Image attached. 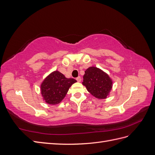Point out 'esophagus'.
I'll use <instances>...</instances> for the list:
<instances>
[{
  "label": "esophagus",
  "instance_id": "34e87169",
  "mask_svg": "<svg viewBox=\"0 0 155 155\" xmlns=\"http://www.w3.org/2000/svg\"><path fill=\"white\" fill-rule=\"evenodd\" d=\"M76 80H77V81H78V82H81V77H80V76L78 77V78H76Z\"/></svg>",
  "mask_w": 155,
  "mask_h": 155
}]
</instances>
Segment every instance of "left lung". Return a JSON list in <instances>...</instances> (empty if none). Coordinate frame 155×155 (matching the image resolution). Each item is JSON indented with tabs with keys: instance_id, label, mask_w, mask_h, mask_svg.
<instances>
[{
	"instance_id": "8db88e82",
	"label": "left lung",
	"mask_w": 155,
	"mask_h": 155,
	"mask_svg": "<svg viewBox=\"0 0 155 155\" xmlns=\"http://www.w3.org/2000/svg\"><path fill=\"white\" fill-rule=\"evenodd\" d=\"M83 85L92 96L98 99H105L112 88V81L101 70L92 67L85 72Z\"/></svg>"
}]
</instances>
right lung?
<instances>
[{"label": "right lung", "mask_w": 155, "mask_h": 155, "mask_svg": "<svg viewBox=\"0 0 155 155\" xmlns=\"http://www.w3.org/2000/svg\"><path fill=\"white\" fill-rule=\"evenodd\" d=\"M76 81L73 78H66L58 71L51 73L41 85L43 100L50 105L59 104L66 96L69 88Z\"/></svg>", "instance_id": "add662e5"}]
</instances>
